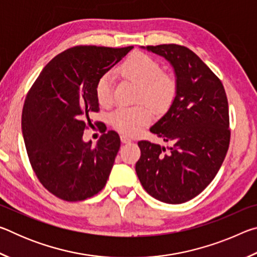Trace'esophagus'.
Instances as JSON below:
<instances>
[{"label":"esophagus","mask_w":257,"mask_h":257,"mask_svg":"<svg viewBox=\"0 0 257 257\" xmlns=\"http://www.w3.org/2000/svg\"><path fill=\"white\" fill-rule=\"evenodd\" d=\"M120 139H121V142L123 143V144H129V143H132V138L125 136V135H121Z\"/></svg>","instance_id":"1"}]
</instances>
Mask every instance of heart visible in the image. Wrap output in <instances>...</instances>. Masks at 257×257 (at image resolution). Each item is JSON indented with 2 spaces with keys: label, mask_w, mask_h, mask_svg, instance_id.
<instances>
[{
  "label": "heart",
  "mask_w": 257,
  "mask_h": 257,
  "mask_svg": "<svg viewBox=\"0 0 257 257\" xmlns=\"http://www.w3.org/2000/svg\"><path fill=\"white\" fill-rule=\"evenodd\" d=\"M124 78L141 86L139 99H144L156 111L168 110L177 94L175 78L161 72L160 64L151 56L136 53L124 61L120 67ZM96 97L103 106L110 105L113 101V75H103L96 85ZM153 120V111L150 106L142 104L134 107H118L111 113V124L125 135L138 134Z\"/></svg>",
  "instance_id": "1"
}]
</instances>
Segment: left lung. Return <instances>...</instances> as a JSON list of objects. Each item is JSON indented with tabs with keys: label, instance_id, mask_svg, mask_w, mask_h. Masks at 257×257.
Wrapping results in <instances>:
<instances>
[{
	"label": "left lung",
	"instance_id": "8db88e82",
	"mask_svg": "<svg viewBox=\"0 0 257 257\" xmlns=\"http://www.w3.org/2000/svg\"><path fill=\"white\" fill-rule=\"evenodd\" d=\"M173 69L177 94L167 113L150 128L170 146L142 141L136 173L152 197L181 204L210 185L230 142L228 99L222 82L193 51L176 44L142 46Z\"/></svg>",
	"mask_w": 257,
	"mask_h": 257
}]
</instances>
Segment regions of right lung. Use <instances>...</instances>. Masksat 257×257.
Masks as SVG:
<instances>
[{"mask_svg": "<svg viewBox=\"0 0 257 257\" xmlns=\"http://www.w3.org/2000/svg\"><path fill=\"white\" fill-rule=\"evenodd\" d=\"M133 46H76L52 59L26 97L21 129L30 164L42 185L68 202L101 191L120 149L113 130L96 145L84 142L86 121L98 111L96 85Z\"/></svg>", "mask_w": 257, "mask_h": 257, "instance_id": "add662e5", "label": "right lung"}]
</instances>
